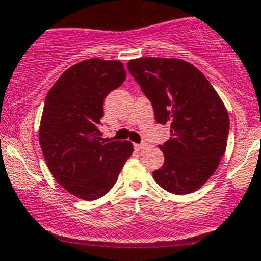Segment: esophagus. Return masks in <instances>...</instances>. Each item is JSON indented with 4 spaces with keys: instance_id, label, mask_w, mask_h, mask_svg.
I'll return each mask as SVG.
<instances>
[{
    "instance_id": "1",
    "label": "esophagus",
    "mask_w": 261,
    "mask_h": 261,
    "mask_svg": "<svg viewBox=\"0 0 261 261\" xmlns=\"http://www.w3.org/2000/svg\"><path fill=\"white\" fill-rule=\"evenodd\" d=\"M145 146H146V144H134V147H135L136 150H141V149H144Z\"/></svg>"
}]
</instances>
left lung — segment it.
I'll use <instances>...</instances> for the list:
<instances>
[{"mask_svg": "<svg viewBox=\"0 0 261 261\" xmlns=\"http://www.w3.org/2000/svg\"><path fill=\"white\" fill-rule=\"evenodd\" d=\"M151 102L158 123L170 127L159 145L164 164L152 172L165 191L188 194L217 169L227 145L230 118L212 84L193 64L177 58H139L127 63Z\"/></svg>", "mask_w": 261, "mask_h": 261, "instance_id": "8db88e82", "label": "left lung"}]
</instances>
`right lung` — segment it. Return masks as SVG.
I'll use <instances>...</instances> for the list:
<instances>
[{"label": "right lung", "instance_id": "1", "mask_svg": "<svg viewBox=\"0 0 261 261\" xmlns=\"http://www.w3.org/2000/svg\"><path fill=\"white\" fill-rule=\"evenodd\" d=\"M126 78L120 60L87 59L65 70L46 94L39 141L53 177L86 201L103 197L134 151L98 130L103 101Z\"/></svg>", "mask_w": 261, "mask_h": 261}]
</instances>
